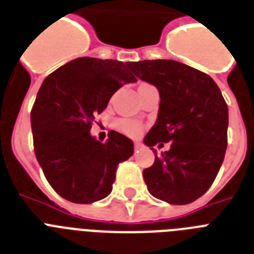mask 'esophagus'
I'll list each match as a JSON object with an SVG mask.
<instances>
[{"label": "esophagus", "instance_id": "obj_1", "mask_svg": "<svg viewBox=\"0 0 254 254\" xmlns=\"http://www.w3.org/2000/svg\"><path fill=\"white\" fill-rule=\"evenodd\" d=\"M142 147H143V146H142V143H139V142H135V143H134V150H135V151L141 150Z\"/></svg>", "mask_w": 254, "mask_h": 254}]
</instances>
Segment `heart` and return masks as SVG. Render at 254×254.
<instances>
[{"mask_svg": "<svg viewBox=\"0 0 254 254\" xmlns=\"http://www.w3.org/2000/svg\"><path fill=\"white\" fill-rule=\"evenodd\" d=\"M116 127L121 133L127 134L129 137H138L143 130V125L133 119H121L117 121Z\"/></svg>", "mask_w": 254, "mask_h": 254, "instance_id": "heart-1", "label": "heart"}]
</instances>
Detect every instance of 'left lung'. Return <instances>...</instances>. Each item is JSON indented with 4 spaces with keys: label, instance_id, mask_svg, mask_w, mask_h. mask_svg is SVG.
<instances>
[{
    "label": "left lung",
    "instance_id": "left-lung-1",
    "mask_svg": "<svg viewBox=\"0 0 254 254\" xmlns=\"http://www.w3.org/2000/svg\"><path fill=\"white\" fill-rule=\"evenodd\" d=\"M138 78L160 95L158 120L145 137L155 162L143 170L148 191L172 205H187L207 191L219 172L227 148L228 107L207 74L174 60L131 64ZM171 141L156 155L152 145Z\"/></svg>",
    "mask_w": 254,
    "mask_h": 254
}]
</instances>
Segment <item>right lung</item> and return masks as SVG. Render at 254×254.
Here are the masks:
<instances>
[{
  "label": "right lung",
  "instance_id": "right-lung-1",
  "mask_svg": "<svg viewBox=\"0 0 254 254\" xmlns=\"http://www.w3.org/2000/svg\"><path fill=\"white\" fill-rule=\"evenodd\" d=\"M131 63L80 57L45 78L31 111L35 155L63 198L92 203L112 191L117 167L133 155V142L111 130L102 143L90 134L96 113L112 95L135 82Z\"/></svg>",
  "mask_w": 254,
  "mask_h": 254
}]
</instances>
